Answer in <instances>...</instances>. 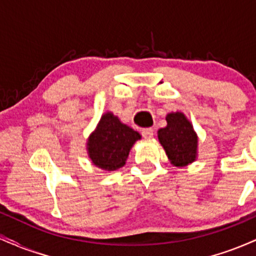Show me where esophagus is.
Wrapping results in <instances>:
<instances>
[{"label":"esophagus","instance_id":"1","mask_svg":"<svg viewBox=\"0 0 256 256\" xmlns=\"http://www.w3.org/2000/svg\"><path fill=\"white\" fill-rule=\"evenodd\" d=\"M142 134H143V137L146 138V140H152L154 137V130L152 128H143V130H142Z\"/></svg>","mask_w":256,"mask_h":256}]
</instances>
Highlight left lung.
Masks as SVG:
<instances>
[{
    "label": "left lung",
    "mask_w": 256,
    "mask_h": 256,
    "mask_svg": "<svg viewBox=\"0 0 256 256\" xmlns=\"http://www.w3.org/2000/svg\"><path fill=\"white\" fill-rule=\"evenodd\" d=\"M167 126L160 128L158 140L166 150L169 161L175 167H184L196 158L198 137L184 113H169Z\"/></svg>",
    "instance_id": "left-lung-1"
}]
</instances>
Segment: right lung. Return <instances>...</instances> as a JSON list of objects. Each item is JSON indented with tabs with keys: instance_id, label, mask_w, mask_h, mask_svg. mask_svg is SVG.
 Segmentation results:
<instances>
[{
	"instance_id": "1",
	"label": "right lung",
	"mask_w": 256,
	"mask_h": 256,
	"mask_svg": "<svg viewBox=\"0 0 256 256\" xmlns=\"http://www.w3.org/2000/svg\"><path fill=\"white\" fill-rule=\"evenodd\" d=\"M138 140L140 134L137 131L107 112L88 138V156L96 167L106 172L116 170L125 164L132 146Z\"/></svg>"
}]
</instances>
